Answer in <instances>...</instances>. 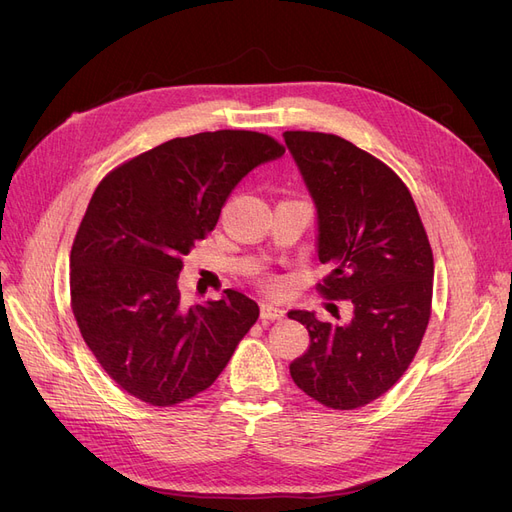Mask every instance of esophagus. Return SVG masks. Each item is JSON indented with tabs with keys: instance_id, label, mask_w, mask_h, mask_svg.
Returning a JSON list of instances; mask_svg holds the SVG:
<instances>
[{
	"instance_id": "1",
	"label": "esophagus",
	"mask_w": 512,
	"mask_h": 512,
	"mask_svg": "<svg viewBox=\"0 0 512 512\" xmlns=\"http://www.w3.org/2000/svg\"><path fill=\"white\" fill-rule=\"evenodd\" d=\"M260 318L262 320H282L284 318V309L273 305V303H262L260 305Z\"/></svg>"
}]
</instances>
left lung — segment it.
<instances>
[{
    "instance_id": "obj_1",
    "label": "left lung",
    "mask_w": 512,
    "mask_h": 512,
    "mask_svg": "<svg viewBox=\"0 0 512 512\" xmlns=\"http://www.w3.org/2000/svg\"><path fill=\"white\" fill-rule=\"evenodd\" d=\"M318 211V290L352 303L350 322L292 309L309 348L290 363L303 393L354 410L404 376L431 316L433 254L410 190L371 153L335 134L284 132ZM339 320V316H337Z\"/></svg>"
}]
</instances>
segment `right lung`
<instances>
[{
    "label": "right lung",
    "instance_id": "right-lung-1",
    "mask_svg": "<svg viewBox=\"0 0 512 512\" xmlns=\"http://www.w3.org/2000/svg\"><path fill=\"white\" fill-rule=\"evenodd\" d=\"M284 151L260 132H200L100 181L72 243L70 299L85 344L126 393L162 408L203 393L258 320L256 301L230 288L183 307L177 282L237 183Z\"/></svg>",
    "mask_w": 512,
    "mask_h": 512
}]
</instances>
